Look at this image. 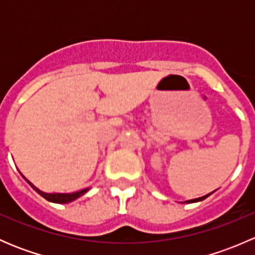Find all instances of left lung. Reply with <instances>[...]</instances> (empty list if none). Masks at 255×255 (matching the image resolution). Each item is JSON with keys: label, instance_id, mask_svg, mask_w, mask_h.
I'll use <instances>...</instances> for the list:
<instances>
[{"label": "left lung", "instance_id": "1", "mask_svg": "<svg viewBox=\"0 0 255 255\" xmlns=\"http://www.w3.org/2000/svg\"><path fill=\"white\" fill-rule=\"evenodd\" d=\"M213 192H215V191L210 192V194L205 195V196H202V197H199V199H194V200H187V201H185V202H187V204H192V202H200V201H202V200L207 199V197H208V196H210V195H211V194H213Z\"/></svg>", "mask_w": 255, "mask_h": 255}]
</instances>
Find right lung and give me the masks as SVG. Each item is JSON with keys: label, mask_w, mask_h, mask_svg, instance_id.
<instances>
[{"label": "right lung", "mask_w": 255, "mask_h": 255, "mask_svg": "<svg viewBox=\"0 0 255 255\" xmlns=\"http://www.w3.org/2000/svg\"><path fill=\"white\" fill-rule=\"evenodd\" d=\"M20 175H22V174H20ZM23 179H24L25 181H27L28 184L33 187V190H35V191H37L40 196L44 197V199L48 200L49 202H54V204H69V202L79 199V197H81L82 195L86 194V192L89 191V189H84V190H80V191H76V192H71V194H60V192H53V194H49V192H44V191H42V190L38 189V187L34 186V185L29 181V180L25 179L24 176H23Z\"/></svg>", "instance_id": "add662e5"}]
</instances>
